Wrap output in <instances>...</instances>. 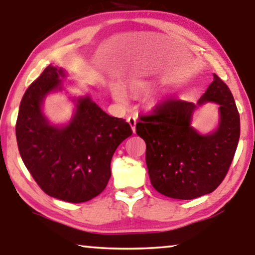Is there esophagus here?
<instances>
[{
    "label": "esophagus",
    "instance_id": "1",
    "mask_svg": "<svg viewBox=\"0 0 255 255\" xmlns=\"http://www.w3.org/2000/svg\"><path fill=\"white\" fill-rule=\"evenodd\" d=\"M137 121H138L137 116H130L128 118V123L130 124V127L133 132H135V124H137Z\"/></svg>",
    "mask_w": 255,
    "mask_h": 255
}]
</instances>
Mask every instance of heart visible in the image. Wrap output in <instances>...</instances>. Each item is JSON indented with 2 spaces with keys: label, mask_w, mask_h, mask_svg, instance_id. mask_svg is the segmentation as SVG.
Masks as SVG:
<instances>
[{
  "label": "heart",
  "mask_w": 255,
  "mask_h": 255,
  "mask_svg": "<svg viewBox=\"0 0 255 255\" xmlns=\"http://www.w3.org/2000/svg\"><path fill=\"white\" fill-rule=\"evenodd\" d=\"M113 95H114L115 99H116L117 101H120V102H123V101L125 100L124 90L120 88V87H114V88H113Z\"/></svg>",
  "instance_id": "heart-1"
}]
</instances>
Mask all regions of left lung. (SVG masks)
<instances>
[{
    "label": "left lung",
    "mask_w": 255,
    "mask_h": 255,
    "mask_svg": "<svg viewBox=\"0 0 255 255\" xmlns=\"http://www.w3.org/2000/svg\"><path fill=\"white\" fill-rule=\"evenodd\" d=\"M219 104V128L202 136L190 125L194 109ZM135 132L146 142V165L153 188L177 200L210 194L224 180L240 135V118L231 90L217 75L197 104L169 99L141 116Z\"/></svg>",
    "instance_id": "8db88e82"
}]
</instances>
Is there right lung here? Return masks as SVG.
<instances>
[{
    "label": "right lung",
    "mask_w": 255,
    "mask_h": 255,
    "mask_svg": "<svg viewBox=\"0 0 255 255\" xmlns=\"http://www.w3.org/2000/svg\"><path fill=\"white\" fill-rule=\"evenodd\" d=\"M61 68L47 66L26 89L19 104L16 138L24 165L45 194L81 203L96 197L111 176L110 162L118 145L132 134L123 118L111 117L89 96L66 127L48 123L41 113L44 97L61 89Z\"/></svg>",
    "instance_id": "add662e5"
}]
</instances>
